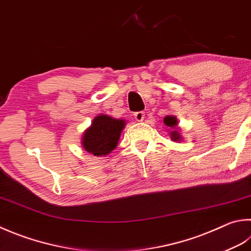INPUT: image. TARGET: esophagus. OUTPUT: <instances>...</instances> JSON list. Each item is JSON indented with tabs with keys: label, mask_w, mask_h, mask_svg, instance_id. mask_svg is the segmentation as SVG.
Listing matches in <instances>:
<instances>
[{
	"label": "esophagus",
	"mask_w": 251,
	"mask_h": 251,
	"mask_svg": "<svg viewBox=\"0 0 251 251\" xmlns=\"http://www.w3.org/2000/svg\"><path fill=\"white\" fill-rule=\"evenodd\" d=\"M144 117H145V113H144V111H138V112H135V113H134V118H135V120H136V121H139V122L143 121V120H144Z\"/></svg>",
	"instance_id": "1"
}]
</instances>
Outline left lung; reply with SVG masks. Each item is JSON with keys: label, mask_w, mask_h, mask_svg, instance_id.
<instances>
[{"label": "left lung", "mask_w": 251, "mask_h": 251, "mask_svg": "<svg viewBox=\"0 0 251 251\" xmlns=\"http://www.w3.org/2000/svg\"><path fill=\"white\" fill-rule=\"evenodd\" d=\"M164 124L166 125L167 126L172 127V129H173V131L170 132V138H172L173 141H175V142L181 141L182 136L178 132L179 127H177L178 121H177V118L176 117H175V116H166V117L164 118Z\"/></svg>", "instance_id": "obj_1"}]
</instances>
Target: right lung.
I'll return each instance as SVG.
<instances>
[{
    "label": "right lung",
    "mask_w": 251,
    "mask_h": 251,
    "mask_svg": "<svg viewBox=\"0 0 251 251\" xmlns=\"http://www.w3.org/2000/svg\"><path fill=\"white\" fill-rule=\"evenodd\" d=\"M126 121L99 115L94 118L92 126L85 130L82 145L86 152L95 156H106L115 150L120 139Z\"/></svg>",
    "instance_id": "right-lung-1"
}]
</instances>
